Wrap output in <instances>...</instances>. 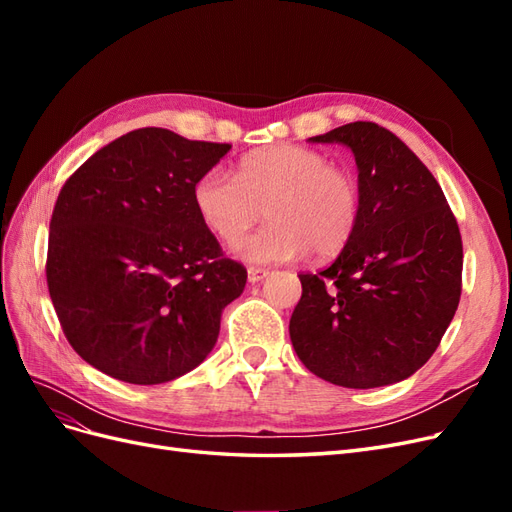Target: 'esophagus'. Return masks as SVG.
<instances>
[{
    "mask_svg": "<svg viewBox=\"0 0 512 512\" xmlns=\"http://www.w3.org/2000/svg\"><path fill=\"white\" fill-rule=\"evenodd\" d=\"M267 277H269L267 269H258V267L247 269V280H250V284H258L262 280H267Z\"/></svg>",
    "mask_w": 512,
    "mask_h": 512,
    "instance_id": "esophagus-1",
    "label": "esophagus"
}]
</instances>
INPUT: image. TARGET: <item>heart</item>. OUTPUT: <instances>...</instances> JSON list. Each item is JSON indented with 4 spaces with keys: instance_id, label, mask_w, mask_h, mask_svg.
<instances>
[{
    "instance_id": "obj_1",
    "label": "heart",
    "mask_w": 512,
    "mask_h": 512,
    "mask_svg": "<svg viewBox=\"0 0 512 512\" xmlns=\"http://www.w3.org/2000/svg\"><path fill=\"white\" fill-rule=\"evenodd\" d=\"M203 224L222 241H235L262 211L269 224L232 245L256 265L292 262L305 254L335 256L354 237L361 218V190L346 168L331 166L320 151L280 145L239 162L237 177L211 168L194 185Z\"/></svg>"
}]
</instances>
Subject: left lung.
Masks as SVG:
<instances>
[{"instance_id": "left-lung-1", "label": "left lung", "mask_w": 512, "mask_h": 512, "mask_svg": "<svg viewBox=\"0 0 512 512\" xmlns=\"http://www.w3.org/2000/svg\"><path fill=\"white\" fill-rule=\"evenodd\" d=\"M309 141L354 153L361 218L333 265L299 275L294 352L312 374L346 389L401 382L429 361L457 312V220L436 177L378 123H346Z\"/></svg>"}]
</instances>
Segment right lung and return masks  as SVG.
<instances>
[{"instance_id": "obj_1", "label": "right lung", "mask_w": 512, "mask_h": 512, "mask_svg": "<svg viewBox=\"0 0 512 512\" xmlns=\"http://www.w3.org/2000/svg\"><path fill=\"white\" fill-rule=\"evenodd\" d=\"M230 145L141 128L96 151L61 188L46 282L70 346L102 374L162 384L207 359L247 271L224 258L194 185Z\"/></svg>"}]
</instances>
